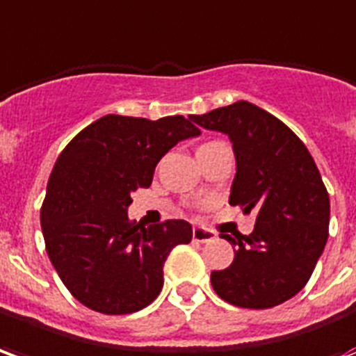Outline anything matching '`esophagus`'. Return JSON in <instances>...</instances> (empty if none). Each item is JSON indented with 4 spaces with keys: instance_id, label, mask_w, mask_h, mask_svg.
<instances>
[{
    "instance_id": "34e87169",
    "label": "esophagus",
    "mask_w": 356,
    "mask_h": 356,
    "mask_svg": "<svg viewBox=\"0 0 356 356\" xmlns=\"http://www.w3.org/2000/svg\"><path fill=\"white\" fill-rule=\"evenodd\" d=\"M214 238V233L204 229V227H193V241L195 243H209Z\"/></svg>"
}]
</instances>
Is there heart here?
Listing matches in <instances>:
<instances>
[{"mask_svg":"<svg viewBox=\"0 0 356 356\" xmlns=\"http://www.w3.org/2000/svg\"><path fill=\"white\" fill-rule=\"evenodd\" d=\"M209 144H212V142H209ZM203 146H207V144H203Z\"/></svg>","mask_w":356,"mask_h":356,"instance_id":"b5f03b06","label":"heart"}]
</instances>
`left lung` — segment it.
<instances>
[{"label": "left lung", "instance_id": "8db88e82", "mask_svg": "<svg viewBox=\"0 0 356 356\" xmlns=\"http://www.w3.org/2000/svg\"><path fill=\"white\" fill-rule=\"evenodd\" d=\"M189 119L229 136L237 159L229 204L256 212L250 235H220L235 246V260L212 271L214 292L245 309L286 302L307 284L328 241L330 197L309 149L246 100Z\"/></svg>", "mask_w": 356, "mask_h": 356}]
</instances>
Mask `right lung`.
<instances>
[{"instance_id": "right-lung-1", "label": "right lung", "mask_w": 356, "mask_h": 356, "mask_svg": "<svg viewBox=\"0 0 356 356\" xmlns=\"http://www.w3.org/2000/svg\"><path fill=\"white\" fill-rule=\"evenodd\" d=\"M197 134L181 115H104L62 149L41 204V229L49 260L85 307L127 315L159 296L168 254L191 241V225L167 220L144 227L127 209L132 191L152 186L161 157Z\"/></svg>"}]
</instances>
